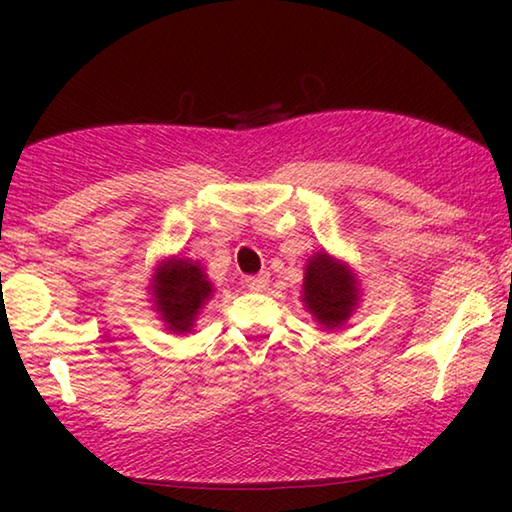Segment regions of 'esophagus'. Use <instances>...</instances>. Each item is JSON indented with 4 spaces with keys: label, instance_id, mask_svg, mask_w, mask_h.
I'll return each mask as SVG.
<instances>
[{
    "label": "esophagus",
    "instance_id": "34e87169",
    "mask_svg": "<svg viewBox=\"0 0 512 512\" xmlns=\"http://www.w3.org/2000/svg\"><path fill=\"white\" fill-rule=\"evenodd\" d=\"M246 287L250 291H264L268 287V275H253L246 277Z\"/></svg>",
    "mask_w": 512,
    "mask_h": 512
}]
</instances>
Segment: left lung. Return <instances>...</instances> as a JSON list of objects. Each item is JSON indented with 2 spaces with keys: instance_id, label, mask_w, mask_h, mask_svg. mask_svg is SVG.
<instances>
[{
  "instance_id": "1",
  "label": "left lung",
  "mask_w": 512,
  "mask_h": 512,
  "mask_svg": "<svg viewBox=\"0 0 512 512\" xmlns=\"http://www.w3.org/2000/svg\"><path fill=\"white\" fill-rule=\"evenodd\" d=\"M361 282L352 266L325 248L307 259L302 282V305L325 329H341L361 302Z\"/></svg>"
}]
</instances>
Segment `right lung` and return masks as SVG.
<instances>
[{
	"label": "right lung",
	"mask_w": 512,
	"mask_h": 512,
	"mask_svg": "<svg viewBox=\"0 0 512 512\" xmlns=\"http://www.w3.org/2000/svg\"><path fill=\"white\" fill-rule=\"evenodd\" d=\"M153 311L173 334H187L196 327L203 307L214 296V284L201 262L171 255L153 266L149 282Z\"/></svg>",
	"instance_id": "right-lung-1"
}]
</instances>
